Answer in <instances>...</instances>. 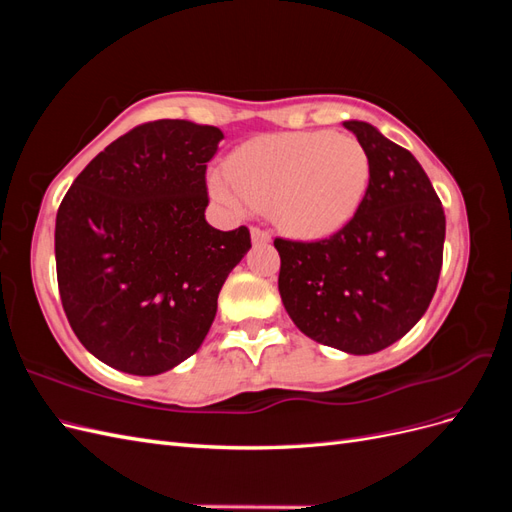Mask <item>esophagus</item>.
Here are the masks:
<instances>
[{"label":"esophagus","instance_id":"1","mask_svg":"<svg viewBox=\"0 0 512 512\" xmlns=\"http://www.w3.org/2000/svg\"><path fill=\"white\" fill-rule=\"evenodd\" d=\"M252 241H254V245H265V243L271 241V232L267 228L254 226L252 228Z\"/></svg>","mask_w":512,"mask_h":512}]
</instances>
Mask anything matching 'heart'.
Returning a JSON list of instances; mask_svg holds the SVG:
<instances>
[{
    "label": "heart",
    "mask_w": 512,
    "mask_h": 512,
    "mask_svg": "<svg viewBox=\"0 0 512 512\" xmlns=\"http://www.w3.org/2000/svg\"><path fill=\"white\" fill-rule=\"evenodd\" d=\"M367 185L365 147L352 134L324 130L256 138L232 153L230 175L209 177L211 196L224 207H271L277 224L303 237L342 228Z\"/></svg>",
    "instance_id": "obj_1"
}]
</instances>
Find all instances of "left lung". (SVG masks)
Here are the masks:
<instances>
[{
  "label": "left lung",
  "mask_w": 512,
  "mask_h": 512,
  "mask_svg": "<svg viewBox=\"0 0 512 512\" xmlns=\"http://www.w3.org/2000/svg\"><path fill=\"white\" fill-rule=\"evenodd\" d=\"M369 158L359 209L331 237H275L288 316L314 342L374 354L421 320L438 288L446 220L412 153L365 121H344Z\"/></svg>",
  "instance_id": "8db88e82"
}]
</instances>
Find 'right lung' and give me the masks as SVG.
I'll list each match as a JSON object with an SVG mask.
<instances>
[{
  "instance_id": "1",
  "label": "right lung",
  "mask_w": 512,
  "mask_h": 512,
  "mask_svg": "<svg viewBox=\"0 0 512 512\" xmlns=\"http://www.w3.org/2000/svg\"><path fill=\"white\" fill-rule=\"evenodd\" d=\"M224 134L183 119L132 128L91 160L55 222L57 286L79 342L119 371L156 376L209 333L250 228L207 224V162Z\"/></svg>"
}]
</instances>
